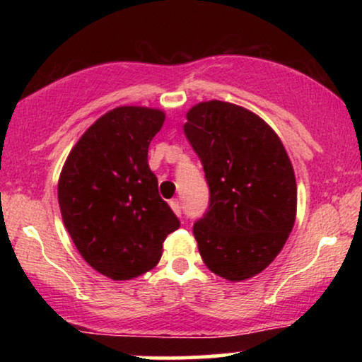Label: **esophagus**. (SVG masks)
Here are the masks:
<instances>
[{"instance_id": "obj_1", "label": "esophagus", "mask_w": 362, "mask_h": 362, "mask_svg": "<svg viewBox=\"0 0 362 362\" xmlns=\"http://www.w3.org/2000/svg\"><path fill=\"white\" fill-rule=\"evenodd\" d=\"M170 206H171V209H173V212H175L176 216H181V204H180V201L173 199V201L170 202Z\"/></svg>"}]
</instances>
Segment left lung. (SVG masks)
Returning a JSON list of instances; mask_svg holds the SVG:
<instances>
[{
    "instance_id": "left-lung-1",
    "label": "left lung",
    "mask_w": 362,
    "mask_h": 362,
    "mask_svg": "<svg viewBox=\"0 0 362 362\" xmlns=\"http://www.w3.org/2000/svg\"><path fill=\"white\" fill-rule=\"evenodd\" d=\"M185 135L211 191L192 227L207 269L229 281L252 279L284 249L296 217L295 171L269 123L235 103L209 100L186 113Z\"/></svg>"
}]
</instances>
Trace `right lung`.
Segmentation results:
<instances>
[{
  "label": "right lung",
  "instance_id": "1",
  "mask_svg": "<svg viewBox=\"0 0 362 362\" xmlns=\"http://www.w3.org/2000/svg\"><path fill=\"white\" fill-rule=\"evenodd\" d=\"M165 118L160 108H113L78 138L59 176L69 235L83 260L112 280L151 270L168 234L180 227L148 166V146Z\"/></svg>",
  "mask_w": 362,
  "mask_h": 362
}]
</instances>
